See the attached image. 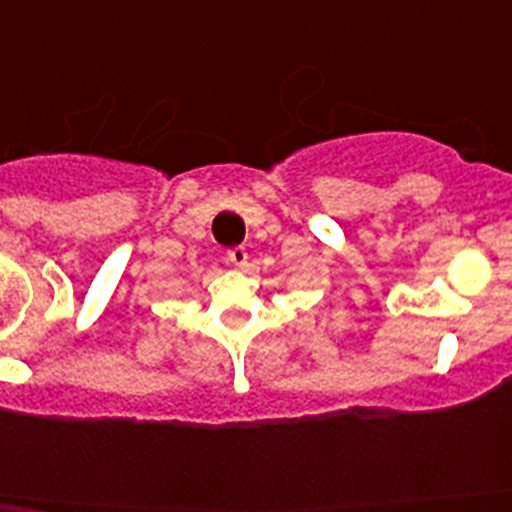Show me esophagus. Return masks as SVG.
<instances>
[{"label": "esophagus", "instance_id": "34e87169", "mask_svg": "<svg viewBox=\"0 0 512 512\" xmlns=\"http://www.w3.org/2000/svg\"><path fill=\"white\" fill-rule=\"evenodd\" d=\"M227 260H230L235 267H245L247 265V250L242 245L232 247V250H227Z\"/></svg>", "mask_w": 512, "mask_h": 512}]
</instances>
